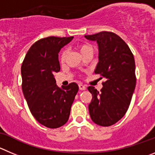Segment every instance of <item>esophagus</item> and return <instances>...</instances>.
Wrapping results in <instances>:
<instances>
[{
	"label": "esophagus",
	"instance_id": "34e87169",
	"mask_svg": "<svg viewBox=\"0 0 155 155\" xmlns=\"http://www.w3.org/2000/svg\"><path fill=\"white\" fill-rule=\"evenodd\" d=\"M79 89H80V90H85V89H86V86H84V85H82V84H79Z\"/></svg>",
	"mask_w": 155,
	"mask_h": 155
}]
</instances>
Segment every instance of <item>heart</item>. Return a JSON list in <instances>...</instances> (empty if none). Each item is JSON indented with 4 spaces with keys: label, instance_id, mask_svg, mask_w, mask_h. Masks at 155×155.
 I'll use <instances>...</instances> for the list:
<instances>
[{
    "label": "heart",
    "instance_id": "heart-1",
    "mask_svg": "<svg viewBox=\"0 0 155 155\" xmlns=\"http://www.w3.org/2000/svg\"><path fill=\"white\" fill-rule=\"evenodd\" d=\"M77 48L79 50V53L82 54V56L86 54V53H89V52H93V49H92V46L89 43H81V44L78 45ZM66 56H67V51L66 50H63L61 54H60V60H61L62 63H63L66 60Z\"/></svg>",
    "mask_w": 155,
    "mask_h": 155
}]
</instances>
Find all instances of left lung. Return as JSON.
Masks as SVG:
<instances>
[{"label": "left lung", "instance_id": "8db88e82", "mask_svg": "<svg viewBox=\"0 0 155 155\" xmlns=\"http://www.w3.org/2000/svg\"><path fill=\"white\" fill-rule=\"evenodd\" d=\"M85 37L97 42L99 63L95 73L100 75V79H105L100 92L93 86L88 87L92 95L89 115L95 124L110 126L125 115L129 107L136 85L134 56L127 43L112 32Z\"/></svg>", "mask_w": 155, "mask_h": 155}]
</instances>
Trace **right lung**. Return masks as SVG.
Masks as SVG:
<instances>
[{"label": "right lung", "mask_w": 155, "mask_h": 155, "mask_svg": "<svg viewBox=\"0 0 155 155\" xmlns=\"http://www.w3.org/2000/svg\"><path fill=\"white\" fill-rule=\"evenodd\" d=\"M73 38L40 39L29 49L21 66L22 90L30 112L49 128H60L67 122L79 90L75 82L58 87L53 75L60 70L58 53Z\"/></svg>", "instance_id": "obj_1"}]
</instances>
